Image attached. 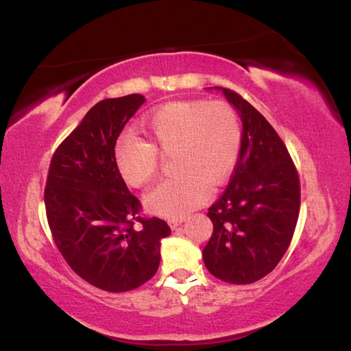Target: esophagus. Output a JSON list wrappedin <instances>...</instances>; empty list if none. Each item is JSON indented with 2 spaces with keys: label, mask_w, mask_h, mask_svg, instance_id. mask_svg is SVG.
Returning a JSON list of instances; mask_svg holds the SVG:
<instances>
[{
  "label": "esophagus",
  "mask_w": 351,
  "mask_h": 351,
  "mask_svg": "<svg viewBox=\"0 0 351 351\" xmlns=\"http://www.w3.org/2000/svg\"><path fill=\"white\" fill-rule=\"evenodd\" d=\"M183 221H185V219H183V217H179V219H169L168 223H169V227L172 230H176V228H179V226H182Z\"/></svg>",
  "instance_id": "1"
}]
</instances>
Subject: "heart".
<instances>
[{
	"instance_id": "heart-1",
	"label": "heart",
	"mask_w": 351,
	"mask_h": 351,
	"mask_svg": "<svg viewBox=\"0 0 351 351\" xmlns=\"http://www.w3.org/2000/svg\"><path fill=\"white\" fill-rule=\"evenodd\" d=\"M141 129L149 143L124 135L114 146V165L121 179L140 188L157 172V151L172 152L169 179L145 197L146 210L180 217L199 208L210 196V186L222 185L238 163L241 125L237 113L223 102L177 101L146 114Z\"/></svg>"
}]
</instances>
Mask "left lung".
<instances>
[{
    "label": "left lung",
    "mask_w": 351,
    "mask_h": 351,
    "mask_svg": "<svg viewBox=\"0 0 351 351\" xmlns=\"http://www.w3.org/2000/svg\"><path fill=\"white\" fill-rule=\"evenodd\" d=\"M215 90L239 114L243 138L232 180L208 208L213 234L202 256L216 278L249 285L272 272L288 250L300 210V182L267 119L234 91Z\"/></svg>",
    "instance_id": "left-lung-1"
}]
</instances>
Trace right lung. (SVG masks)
Masks as SVG:
<instances>
[{
	"instance_id": "1",
	"label": "right lung",
	"mask_w": 351,
	"mask_h": 351,
	"mask_svg": "<svg viewBox=\"0 0 351 351\" xmlns=\"http://www.w3.org/2000/svg\"><path fill=\"white\" fill-rule=\"evenodd\" d=\"M145 101L128 95L91 107L57 147L46 180V217L57 249L80 278L107 292L151 280L162 239L171 234L165 221L138 215L140 200L113 158L119 134Z\"/></svg>"
}]
</instances>
